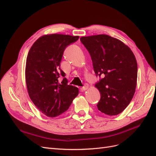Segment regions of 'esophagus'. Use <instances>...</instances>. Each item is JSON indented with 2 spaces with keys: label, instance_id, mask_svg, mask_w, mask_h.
Segmentation results:
<instances>
[{
  "label": "esophagus",
  "instance_id": "obj_1",
  "mask_svg": "<svg viewBox=\"0 0 156 156\" xmlns=\"http://www.w3.org/2000/svg\"><path fill=\"white\" fill-rule=\"evenodd\" d=\"M88 88V84H84V85L82 87V90H87Z\"/></svg>",
  "mask_w": 156,
  "mask_h": 156
}]
</instances>
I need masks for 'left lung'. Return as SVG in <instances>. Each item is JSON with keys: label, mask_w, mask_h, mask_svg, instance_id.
<instances>
[{"label": "left lung", "mask_w": 156, "mask_h": 156, "mask_svg": "<svg viewBox=\"0 0 156 156\" xmlns=\"http://www.w3.org/2000/svg\"><path fill=\"white\" fill-rule=\"evenodd\" d=\"M90 55L94 72L100 79L95 84L100 92L98 110L117 115L129 104L135 92L137 63L128 46L105 34L81 37Z\"/></svg>", "instance_id": "left-lung-1"}]
</instances>
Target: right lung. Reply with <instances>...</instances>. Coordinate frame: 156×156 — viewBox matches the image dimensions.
<instances>
[{
  "mask_svg": "<svg viewBox=\"0 0 156 156\" xmlns=\"http://www.w3.org/2000/svg\"><path fill=\"white\" fill-rule=\"evenodd\" d=\"M79 36L53 34L37 39L28 53L25 79L29 95L38 109L49 117L66 111L79 94L77 87L68 84L60 69L64 51ZM64 78L60 83L58 78Z\"/></svg>",
  "mask_w": 156,
  "mask_h": 156,
  "instance_id": "add662e5",
  "label": "right lung"
}]
</instances>
